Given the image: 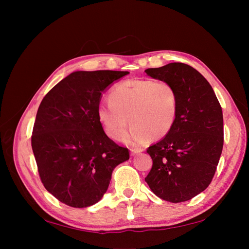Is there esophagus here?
<instances>
[{
  "mask_svg": "<svg viewBox=\"0 0 249 249\" xmlns=\"http://www.w3.org/2000/svg\"><path fill=\"white\" fill-rule=\"evenodd\" d=\"M141 152H143L142 148H132L131 149V155L135 156V155H137V154H140Z\"/></svg>",
  "mask_w": 249,
  "mask_h": 249,
  "instance_id": "34e87169",
  "label": "esophagus"
}]
</instances>
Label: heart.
<instances>
[{"mask_svg":"<svg viewBox=\"0 0 249 249\" xmlns=\"http://www.w3.org/2000/svg\"><path fill=\"white\" fill-rule=\"evenodd\" d=\"M109 102L97 107V118L104 131L116 141L143 144L149 139L166 136L175 125L178 113V96L170 83L150 79L126 80L112 88Z\"/></svg>","mask_w":249,"mask_h":249,"instance_id":"b5f03b06","label":"heart"}]
</instances>
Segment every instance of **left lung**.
I'll return each mask as SVG.
<instances>
[{
	"mask_svg": "<svg viewBox=\"0 0 249 249\" xmlns=\"http://www.w3.org/2000/svg\"><path fill=\"white\" fill-rule=\"evenodd\" d=\"M145 72L170 83L178 96L172 130L146 149L153 166L145 182L158 197L187 201L206 190L215 175L223 147L222 109L210 83L190 65L173 62Z\"/></svg>",
	"mask_w": 249,
	"mask_h": 249,
	"instance_id": "8db88e82",
	"label": "left lung"
}]
</instances>
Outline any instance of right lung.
<instances>
[{
    "mask_svg": "<svg viewBox=\"0 0 249 249\" xmlns=\"http://www.w3.org/2000/svg\"><path fill=\"white\" fill-rule=\"evenodd\" d=\"M129 71H74L43 97L31 144L44 188L65 205L86 208L106 193L112 171L129 160L97 118L102 92Z\"/></svg>",
    "mask_w": 249,
    "mask_h": 249,
    "instance_id": "right-lung-1",
    "label": "right lung"
}]
</instances>
